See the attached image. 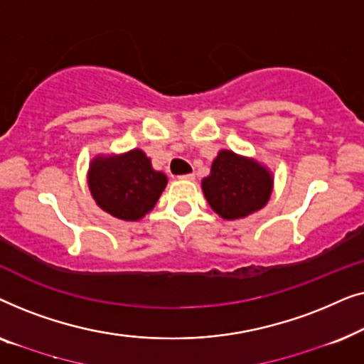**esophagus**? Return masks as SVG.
I'll return each instance as SVG.
<instances>
[{"label": "esophagus", "instance_id": "esophagus-1", "mask_svg": "<svg viewBox=\"0 0 364 364\" xmlns=\"http://www.w3.org/2000/svg\"><path fill=\"white\" fill-rule=\"evenodd\" d=\"M178 178H181V181H193L196 176H193V173H183V176H178Z\"/></svg>", "mask_w": 364, "mask_h": 364}]
</instances>
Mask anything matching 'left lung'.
I'll list each match as a JSON object with an SVG mask.
<instances>
[{
    "mask_svg": "<svg viewBox=\"0 0 364 364\" xmlns=\"http://www.w3.org/2000/svg\"><path fill=\"white\" fill-rule=\"evenodd\" d=\"M272 176L265 167L230 151H222L202 181L208 205L227 220L260 210L270 198Z\"/></svg>",
    "mask_w": 364,
    "mask_h": 364,
    "instance_id": "1",
    "label": "left lung"
}]
</instances>
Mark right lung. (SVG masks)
Wrapping results in <instances>:
<instances>
[{"label":"right lung","mask_w":364,"mask_h":364,"mask_svg":"<svg viewBox=\"0 0 364 364\" xmlns=\"http://www.w3.org/2000/svg\"><path fill=\"white\" fill-rule=\"evenodd\" d=\"M167 177L156 172L139 149L117 157H96L89 168V188L97 205L121 220H139L152 210Z\"/></svg>","instance_id":"right-lung-1"}]
</instances>
